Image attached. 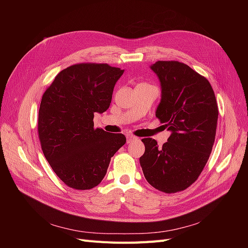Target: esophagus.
Returning <instances> with one entry per match:
<instances>
[{
  "label": "esophagus",
  "mask_w": 248,
  "mask_h": 248,
  "mask_svg": "<svg viewBox=\"0 0 248 248\" xmlns=\"http://www.w3.org/2000/svg\"><path fill=\"white\" fill-rule=\"evenodd\" d=\"M126 139H127V144H130V142H132V141H134V140H138V138L137 137H133V136H127L126 137Z\"/></svg>",
  "instance_id": "obj_1"
}]
</instances>
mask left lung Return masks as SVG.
Returning <instances> with one entry per match:
<instances>
[{"instance_id":"left-lung-1","label":"left lung","mask_w":248,"mask_h":248,"mask_svg":"<svg viewBox=\"0 0 248 248\" xmlns=\"http://www.w3.org/2000/svg\"><path fill=\"white\" fill-rule=\"evenodd\" d=\"M158 77L161 99L156 117L171 133L162 147L142 139L140 163L149 184L166 193L189 187L199 178L215 140L218 108L208 79L178 61L150 66Z\"/></svg>"}]
</instances>
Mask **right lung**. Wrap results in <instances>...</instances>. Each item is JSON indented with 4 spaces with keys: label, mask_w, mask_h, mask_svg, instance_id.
<instances>
[{
    "label": "right lung",
    "mask_w": 248,
    "mask_h": 248,
    "mask_svg": "<svg viewBox=\"0 0 248 248\" xmlns=\"http://www.w3.org/2000/svg\"><path fill=\"white\" fill-rule=\"evenodd\" d=\"M124 70L108 64L67 67L44 92L38 134L44 156L56 175L71 188L91 189L107 174L110 158L125 142L122 133L94 128Z\"/></svg>",
    "instance_id": "right-lung-1"
}]
</instances>
